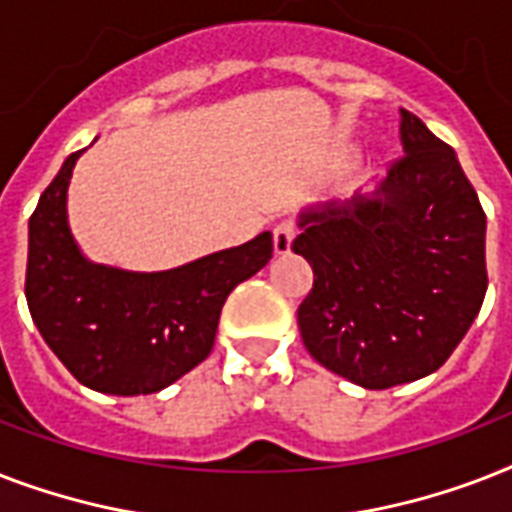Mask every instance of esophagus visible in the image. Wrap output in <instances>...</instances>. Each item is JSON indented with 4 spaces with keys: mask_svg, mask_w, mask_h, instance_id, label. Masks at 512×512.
I'll return each mask as SVG.
<instances>
[{
    "mask_svg": "<svg viewBox=\"0 0 512 512\" xmlns=\"http://www.w3.org/2000/svg\"><path fill=\"white\" fill-rule=\"evenodd\" d=\"M297 236V225L292 220H284L273 228V249H276V255H287L289 247H292V241Z\"/></svg>",
    "mask_w": 512,
    "mask_h": 512,
    "instance_id": "obj_1",
    "label": "esophagus"
}]
</instances>
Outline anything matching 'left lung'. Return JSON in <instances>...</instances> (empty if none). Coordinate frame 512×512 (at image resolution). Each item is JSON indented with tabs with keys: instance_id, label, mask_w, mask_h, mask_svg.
I'll return each instance as SVG.
<instances>
[{
	"instance_id": "left-lung-1",
	"label": "left lung",
	"mask_w": 512,
	"mask_h": 512,
	"mask_svg": "<svg viewBox=\"0 0 512 512\" xmlns=\"http://www.w3.org/2000/svg\"><path fill=\"white\" fill-rule=\"evenodd\" d=\"M404 156L372 193L300 212L313 268L297 308L305 348L366 390L428 377L486 295V215L454 148L401 108Z\"/></svg>"
}]
</instances>
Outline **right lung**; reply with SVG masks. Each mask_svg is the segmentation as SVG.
<instances>
[{
    "mask_svg": "<svg viewBox=\"0 0 512 512\" xmlns=\"http://www.w3.org/2000/svg\"><path fill=\"white\" fill-rule=\"evenodd\" d=\"M79 156L63 162L28 220V311L82 385L111 396L159 393L209 356L228 295L273 257L271 231L172 271L90 263L66 215Z\"/></svg>",
    "mask_w": 512,
    "mask_h": 512,
    "instance_id": "obj_1",
    "label": "right lung"
}]
</instances>
